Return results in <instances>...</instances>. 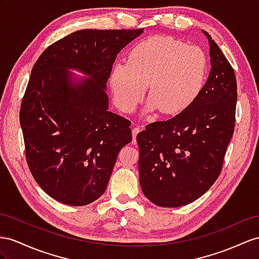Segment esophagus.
<instances>
[{
	"mask_svg": "<svg viewBox=\"0 0 259 259\" xmlns=\"http://www.w3.org/2000/svg\"><path fill=\"white\" fill-rule=\"evenodd\" d=\"M143 129H144L143 125H137V127L132 129V143H134V144L137 143V135L140 131H142Z\"/></svg>",
	"mask_w": 259,
	"mask_h": 259,
	"instance_id": "1",
	"label": "esophagus"
}]
</instances>
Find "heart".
<instances>
[{
	"label": "heart",
	"instance_id": "b5f03b06",
	"mask_svg": "<svg viewBox=\"0 0 259 259\" xmlns=\"http://www.w3.org/2000/svg\"><path fill=\"white\" fill-rule=\"evenodd\" d=\"M208 59L201 48L167 36L137 44L127 63H118L109 85L116 105L134 111L150 85L148 110L174 115L187 109L200 94L207 78Z\"/></svg>",
	"mask_w": 259,
	"mask_h": 259
}]
</instances>
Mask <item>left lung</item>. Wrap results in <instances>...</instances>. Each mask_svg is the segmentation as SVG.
Instances as JSON below:
<instances>
[{
	"mask_svg": "<svg viewBox=\"0 0 259 259\" xmlns=\"http://www.w3.org/2000/svg\"><path fill=\"white\" fill-rule=\"evenodd\" d=\"M202 32L211 69L201 93L181 114L150 123L137 136L141 189L160 207H182L207 193L221 173L234 132V70L211 36Z\"/></svg>",
	"mask_w": 259,
	"mask_h": 259,
	"instance_id": "8db88e82",
	"label": "left lung"
}]
</instances>
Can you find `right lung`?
Returning <instances> with one entry per match:
<instances>
[{"label":"right lung","instance_id":"right-lung-1","mask_svg":"<svg viewBox=\"0 0 259 259\" xmlns=\"http://www.w3.org/2000/svg\"><path fill=\"white\" fill-rule=\"evenodd\" d=\"M142 32L74 31L32 68L19 115L26 160L55 200L86 205L107 188L119 151L132 137L128 119L108 110L106 83L117 55Z\"/></svg>","mask_w":259,"mask_h":259}]
</instances>
